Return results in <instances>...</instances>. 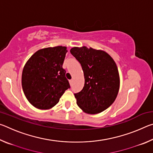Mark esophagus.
Here are the masks:
<instances>
[{
  "mask_svg": "<svg viewBox=\"0 0 153 153\" xmlns=\"http://www.w3.org/2000/svg\"><path fill=\"white\" fill-rule=\"evenodd\" d=\"M72 83H73V79H70V80H69V84H71Z\"/></svg>",
  "mask_w": 153,
  "mask_h": 153,
  "instance_id": "obj_1",
  "label": "esophagus"
}]
</instances>
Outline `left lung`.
<instances>
[{
    "label": "left lung",
    "instance_id": "1",
    "mask_svg": "<svg viewBox=\"0 0 153 153\" xmlns=\"http://www.w3.org/2000/svg\"><path fill=\"white\" fill-rule=\"evenodd\" d=\"M70 53L81 64L84 86L74 94L77 105L88 114H97L107 109L115 101L120 89L118 69L106 52L92 48L74 47Z\"/></svg>",
    "mask_w": 153,
    "mask_h": 153
}]
</instances>
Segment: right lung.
Here are the masks:
<instances>
[{
  "label": "right lung",
  "instance_id": "right-lung-1",
  "mask_svg": "<svg viewBox=\"0 0 153 153\" xmlns=\"http://www.w3.org/2000/svg\"><path fill=\"white\" fill-rule=\"evenodd\" d=\"M67 52V47L61 46L42 48L25 63L22 72V88L33 107L39 109L53 107L70 88L63 68Z\"/></svg>",
  "mask_w": 153,
  "mask_h": 153
}]
</instances>
